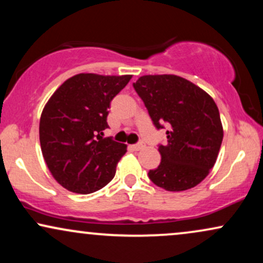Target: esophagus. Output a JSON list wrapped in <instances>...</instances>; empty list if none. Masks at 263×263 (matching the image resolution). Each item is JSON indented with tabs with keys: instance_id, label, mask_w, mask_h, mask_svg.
I'll return each instance as SVG.
<instances>
[{
	"instance_id": "1",
	"label": "esophagus",
	"mask_w": 263,
	"mask_h": 263,
	"mask_svg": "<svg viewBox=\"0 0 263 263\" xmlns=\"http://www.w3.org/2000/svg\"><path fill=\"white\" fill-rule=\"evenodd\" d=\"M131 148L134 151H140L141 148H143V144L142 143H137V144H132Z\"/></svg>"
}]
</instances>
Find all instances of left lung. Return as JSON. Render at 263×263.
<instances>
[{"mask_svg": "<svg viewBox=\"0 0 263 263\" xmlns=\"http://www.w3.org/2000/svg\"><path fill=\"white\" fill-rule=\"evenodd\" d=\"M157 128L168 125L167 144H159L161 163L149 179L168 192L194 188L218 158L224 131L213 98L177 75H143L134 83Z\"/></svg>", "mask_w": 263, "mask_h": 263, "instance_id": "8db88e82", "label": "left lung"}]
</instances>
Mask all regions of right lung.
<instances>
[{"instance_id":"add662e5","label":"right lung","mask_w":263,"mask_h":263,"mask_svg":"<svg viewBox=\"0 0 263 263\" xmlns=\"http://www.w3.org/2000/svg\"><path fill=\"white\" fill-rule=\"evenodd\" d=\"M132 75L81 73L50 96L39 121V141L48 170L65 189L90 194L112 180L127 146L104 138L110 102Z\"/></svg>"}]
</instances>
